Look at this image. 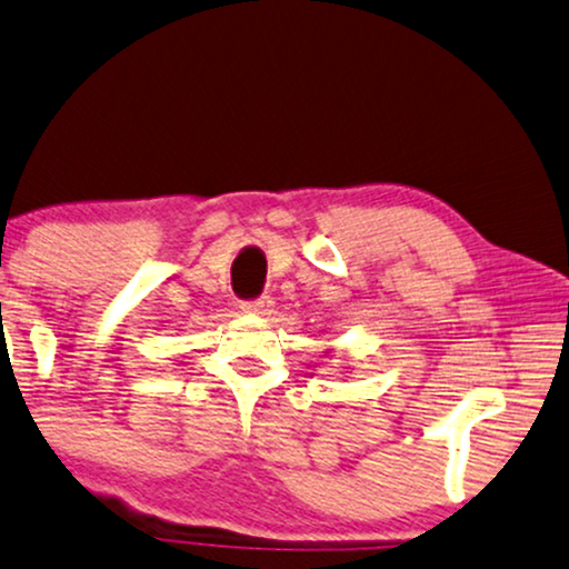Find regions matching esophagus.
<instances>
[{"instance_id": "1", "label": "esophagus", "mask_w": 569, "mask_h": 569, "mask_svg": "<svg viewBox=\"0 0 569 569\" xmlns=\"http://www.w3.org/2000/svg\"><path fill=\"white\" fill-rule=\"evenodd\" d=\"M241 309L249 315H270L272 312V299L270 297H257L249 301H241Z\"/></svg>"}]
</instances>
